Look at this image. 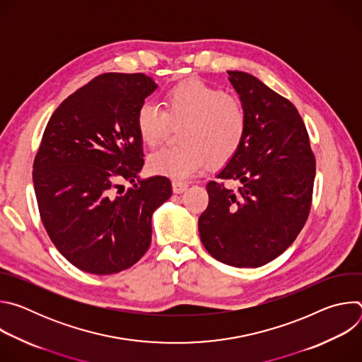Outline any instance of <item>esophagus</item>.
I'll return each instance as SVG.
<instances>
[{
    "label": "esophagus",
    "mask_w": 362,
    "mask_h": 362,
    "mask_svg": "<svg viewBox=\"0 0 362 362\" xmlns=\"http://www.w3.org/2000/svg\"><path fill=\"white\" fill-rule=\"evenodd\" d=\"M187 186L189 185L186 182H180V180H173V183H172L175 193H183L187 189Z\"/></svg>",
    "instance_id": "esophagus-1"
}]
</instances>
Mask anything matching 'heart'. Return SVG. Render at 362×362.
Instances as JSON below:
<instances>
[{"instance_id":"b5f03b06","label":"heart","mask_w":362,"mask_h":362,"mask_svg":"<svg viewBox=\"0 0 362 362\" xmlns=\"http://www.w3.org/2000/svg\"><path fill=\"white\" fill-rule=\"evenodd\" d=\"M165 110L146 101L137 109L136 129L140 140L154 147L170 123L180 126V146L151 153L147 169L153 175L186 179L211 163H228L243 144L247 113L243 103L222 88L197 78L180 81L165 93Z\"/></svg>"}]
</instances>
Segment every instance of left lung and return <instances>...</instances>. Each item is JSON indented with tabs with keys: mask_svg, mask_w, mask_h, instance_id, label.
Listing matches in <instances>:
<instances>
[{
	"mask_svg": "<svg viewBox=\"0 0 362 362\" xmlns=\"http://www.w3.org/2000/svg\"><path fill=\"white\" fill-rule=\"evenodd\" d=\"M247 113L242 147L209 182L199 218L203 246L235 268H259L296 239L309 215L315 158L306 127L289 100L245 71H228Z\"/></svg>",
	"mask_w": 362,
	"mask_h": 362,
	"instance_id": "left-lung-1",
	"label": "left lung"
}]
</instances>
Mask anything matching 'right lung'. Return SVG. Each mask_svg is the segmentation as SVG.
<instances>
[{"label": "right lung", "instance_id": "right-lung-1", "mask_svg": "<svg viewBox=\"0 0 362 362\" xmlns=\"http://www.w3.org/2000/svg\"><path fill=\"white\" fill-rule=\"evenodd\" d=\"M158 88L146 74L106 73L49 117L34 160L42 225L76 268L110 275L133 267L151 242V215L172 196L165 176L141 179L136 113ZM134 187L120 192L119 182Z\"/></svg>", "mask_w": 362, "mask_h": 362}]
</instances>
